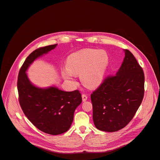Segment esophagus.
I'll return each instance as SVG.
<instances>
[{"mask_svg":"<svg viewBox=\"0 0 160 160\" xmlns=\"http://www.w3.org/2000/svg\"><path fill=\"white\" fill-rule=\"evenodd\" d=\"M88 98V97L85 94H82V100L83 102H85Z\"/></svg>","mask_w":160,"mask_h":160,"instance_id":"34e87169","label":"esophagus"}]
</instances>
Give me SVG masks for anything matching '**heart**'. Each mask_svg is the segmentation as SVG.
<instances>
[{"instance_id": "1", "label": "heart", "mask_w": 160, "mask_h": 160, "mask_svg": "<svg viewBox=\"0 0 160 160\" xmlns=\"http://www.w3.org/2000/svg\"><path fill=\"white\" fill-rule=\"evenodd\" d=\"M108 56L103 50L85 49L69 55L66 60L64 78L73 82V75L79 74L82 85L88 88L98 86L108 64Z\"/></svg>"}]
</instances>
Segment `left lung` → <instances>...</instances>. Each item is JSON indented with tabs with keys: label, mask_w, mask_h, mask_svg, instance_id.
Wrapping results in <instances>:
<instances>
[{
	"label": "left lung",
	"mask_w": 160,
	"mask_h": 160,
	"mask_svg": "<svg viewBox=\"0 0 160 160\" xmlns=\"http://www.w3.org/2000/svg\"><path fill=\"white\" fill-rule=\"evenodd\" d=\"M115 75L107 76L92 92V118L100 131L115 132L128 124L141 104L144 94L142 68L129 50Z\"/></svg>",
	"instance_id": "obj_1"
}]
</instances>
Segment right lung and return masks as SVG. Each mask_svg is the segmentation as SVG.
Returning <instances> with one entry per match:
<instances>
[{
    "instance_id": "right-lung-1",
    "label": "right lung",
    "mask_w": 160,
    "mask_h": 160,
    "mask_svg": "<svg viewBox=\"0 0 160 160\" xmlns=\"http://www.w3.org/2000/svg\"><path fill=\"white\" fill-rule=\"evenodd\" d=\"M58 44L35 50L25 59L19 72L18 91L19 102L25 116L38 129L56 135L68 131L74 112L82 102L79 91L66 92L58 88H38L31 83L25 73L31 63Z\"/></svg>"
}]
</instances>
